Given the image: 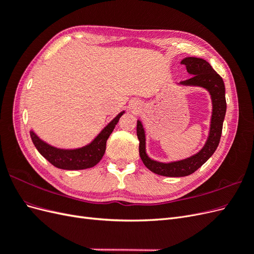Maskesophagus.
I'll return each instance as SVG.
<instances>
[{"mask_svg": "<svg viewBox=\"0 0 254 254\" xmlns=\"http://www.w3.org/2000/svg\"><path fill=\"white\" fill-rule=\"evenodd\" d=\"M133 107H134V108H135V105H134V106H133Z\"/></svg>", "mask_w": 254, "mask_h": 254, "instance_id": "1", "label": "esophagus"}]
</instances>
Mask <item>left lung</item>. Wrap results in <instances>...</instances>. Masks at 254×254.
I'll list each match as a JSON object with an SVG mask.
<instances>
[{
	"label": "left lung",
	"mask_w": 254,
	"mask_h": 254,
	"mask_svg": "<svg viewBox=\"0 0 254 254\" xmlns=\"http://www.w3.org/2000/svg\"><path fill=\"white\" fill-rule=\"evenodd\" d=\"M181 64L187 65L188 73L191 76L190 79L178 82V86L199 87L205 89L211 96L212 115L207 139L201 149L194 155L171 162H161L151 159L146 150V132L140 120L136 124V135L140 141L139 152L144 165L149 171L165 177H184L196 172L203 165L216 150L224 124L227 103L225 83L220 76L214 71L211 64L204 59L197 57H187Z\"/></svg>",
	"instance_id": "8db88e82"
}]
</instances>
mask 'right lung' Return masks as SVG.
<instances>
[{
  "instance_id": "add662e5",
  "label": "right lung",
  "mask_w": 254,
  "mask_h": 254,
  "mask_svg": "<svg viewBox=\"0 0 254 254\" xmlns=\"http://www.w3.org/2000/svg\"><path fill=\"white\" fill-rule=\"evenodd\" d=\"M125 111L120 112L110 123H108L89 144L77 148H60L53 146L30 130V137L37 150L57 168L66 171L86 170L95 166L102 160L106 151V143L112 133L115 125Z\"/></svg>"
}]
</instances>
